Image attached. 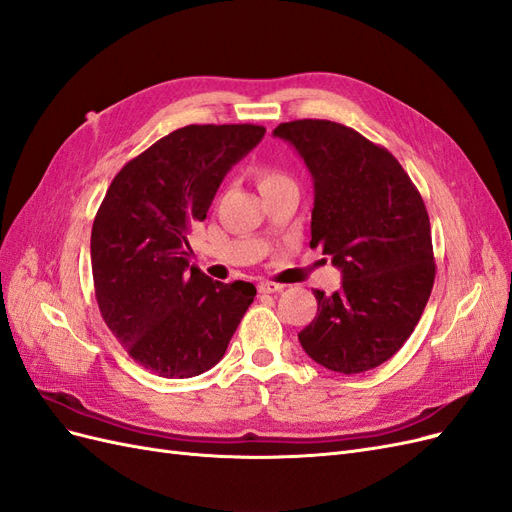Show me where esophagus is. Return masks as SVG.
Masks as SVG:
<instances>
[{
  "label": "esophagus",
  "instance_id": "esophagus-1",
  "mask_svg": "<svg viewBox=\"0 0 512 512\" xmlns=\"http://www.w3.org/2000/svg\"><path fill=\"white\" fill-rule=\"evenodd\" d=\"M280 290H284L282 284H275V282H269V280L258 282V292H262V294H271V292H280Z\"/></svg>",
  "mask_w": 512,
  "mask_h": 512
}]
</instances>
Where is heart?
Returning a JSON list of instances; mask_svg holds the SVG:
<instances>
[{
	"label": "heart",
	"instance_id": "1",
	"mask_svg": "<svg viewBox=\"0 0 512 512\" xmlns=\"http://www.w3.org/2000/svg\"><path fill=\"white\" fill-rule=\"evenodd\" d=\"M254 177L260 192H269L273 188H280V185H290L292 179L284 173L282 168H275V166H258L254 170Z\"/></svg>",
	"mask_w": 512,
	"mask_h": 512
}]
</instances>
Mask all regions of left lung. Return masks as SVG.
I'll return each mask as SVG.
<instances>
[{
    "mask_svg": "<svg viewBox=\"0 0 512 512\" xmlns=\"http://www.w3.org/2000/svg\"><path fill=\"white\" fill-rule=\"evenodd\" d=\"M314 179L312 241L342 269V288L316 290L318 314L299 333L303 350L339 374L369 371L406 344L436 280L421 194L389 149L327 119L273 130Z\"/></svg>",
    "mask_w": 512,
    "mask_h": 512,
    "instance_id": "obj_1",
    "label": "left lung"
}]
</instances>
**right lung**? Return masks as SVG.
<instances>
[{
  "label": "right lung",
  "instance_id": "obj_1",
  "mask_svg": "<svg viewBox=\"0 0 512 512\" xmlns=\"http://www.w3.org/2000/svg\"><path fill=\"white\" fill-rule=\"evenodd\" d=\"M262 136L254 123L185 126L108 185L91 228L96 301L117 342L151 374L192 378L220 363L256 297L250 282H213L190 267V232Z\"/></svg>",
  "mask_w": 512,
  "mask_h": 512
}]
</instances>
